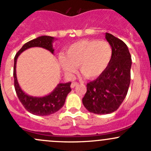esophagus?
<instances>
[{
	"instance_id": "1",
	"label": "esophagus",
	"mask_w": 151,
	"mask_h": 151,
	"mask_svg": "<svg viewBox=\"0 0 151 151\" xmlns=\"http://www.w3.org/2000/svg\"><path fill=\"white\" fill-rule=\"evenodd\" d=\"M77 85H78V82H73L72 83H71V88H74V87L77 86Z\"/></svg>"
}]
</instances>
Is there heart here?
<instances>
[{
    "instance_id": "heart-1",
    "label": "heart",
    "mask_w": 151,
    "mask_h": 151,
    "mask_svg": "<svg viewBox=\"0 0 151 151\" xmlns=\"http://www.w3.org/2000/svg\"><path fill=\"white\" fill-rule=\"evenodd\" d=\"M113 50L105 40H82L66 49L64 55L59 58V63L64 72L71 74L79 66L80 72L88 79L101 75L111 60Z\"/></svg>"
}]
</instances>
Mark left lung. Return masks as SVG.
Masks as SVG:
<instances>
[{
	"mask_svg": "<svg viewBox=\"0 0 151 151\" xmlns=\"http://www.w3.org/2000/svg\"><path fill=\"white\" fill-rule=\"evenodd\" d=\"M112 47L111 60L96 80L87 84L82 104L88 111L107 114L119 109L127 94L130 84L131 55L126 44L113 35L106 33Z\"/></svg>",
	"mask_w": 151,
	"mask_h": 151,
	"instance_id": "obj_1",
	"label": "left lung"
}]
</instances>
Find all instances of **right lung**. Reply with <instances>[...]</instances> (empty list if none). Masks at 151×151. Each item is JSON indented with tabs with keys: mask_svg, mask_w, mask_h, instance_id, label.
Wrapping results in <instances>:
<instances>
[{
	"mask_svg": "<svg viewBox=\"0 0 151 151\" xmlns=\"http://www.w3.org/2000/svg\"><path fill=\"white\" fill-rule=\"evenodd\" d=\"M54 37L50 36H41L35 39L30 40L25 43L22 47L17 52L14 57V88L19 100L24 107L29 113L37 116H47L54 114L61 109L64 105L67 95L71 92V82L68 83H59L51 93L44 97H33L28 96L22 91L18 83L16 74V65L17 58L23 51L32 47H41L47 49L53 53L52 42Z\"/></svg>",
	"mask_w": 151,
	"mask_h": 151,
	"instance_id": "right-lung-1",
	"label": "right lung"
}]
</instances>
